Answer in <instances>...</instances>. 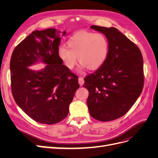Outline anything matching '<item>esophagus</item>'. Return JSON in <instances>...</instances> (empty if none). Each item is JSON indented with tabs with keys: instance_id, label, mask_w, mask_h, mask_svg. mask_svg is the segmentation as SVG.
Masks as SVG:
<instances>
[{
	"instance_id": "obj_1",
	"label": "esophagus",
	"mask_w": 158,
	"mask_h": 158,
	"mask_svg": "<svg viewBox=\"0 0 158 158\" xmlns=\"http://www.w3.org/2000/svg\"><path fill=\"white\" fill-rule=\"evenodd\" d=\"M78 83L80 85H82L84 83V78L82 77V76H80V77H79L78 78Z\"/></svg>"
}]
</instances>
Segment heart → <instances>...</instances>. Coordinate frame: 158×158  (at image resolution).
<instances>
[{
	"instance_id": "1",
	"label": "heart",
	"mask_w": 158,
	"mask_h": 158,
	"mask_svg": "<svg viewBox=\"0 0 158 158\" xmlns=\"http://www.w3.org/2000/svg\"><path fill=\"white\" fill-rule=\"evenodd\" d=\"M67 47L60 46L58 56L66 68L72 70L78 60L82 68L89 70L99 69L106 61L109 44L106 36L102 33L87 31L76 32L66 42Z\"/></svg>"
}]
</instances>
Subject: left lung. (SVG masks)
I'll use <instances>...</instances> for the list:
<instances>
[{
	"label": "left lung",
	"instance_id": "1",
	"mask_svg": "<svg viewBox=\"0 0 158 158\" xmlns=\"http://www.w3.org/2000/svg\"><path fill=\"white\" fill-rule=\"evenodd\" d=\"M103 33L109 44L105 63L84 78L89 92L87 105L90 115L100 121L115 120L125 114L144 86L143 58L138 46L115 27L92 26Z\"/></svg>",
	"mask_w": 158,
	"mask_h": 158
}]
</instances>
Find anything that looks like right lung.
<instances>
[{
    "label": "right lung",
    "mask_w": 158,
    "mask_h": 158,
    "mask_svg": "<svg viewBox=\"0 0 158 158\" xmlns=\"http://www.w3.org/2000/svg\"><path fill=\"white\" fill-rule=\"evenodd\" d=\"M60 35L54 28L33 31L15 47L10 59L14 100L33 120L47 125L59 123L68 115L80 87L77 76L58 56ZM39 60L48 64L44 69L34 71L27 68Z\"/></svg>",
    "instance_id": "obj_1"
}]
</instances>
